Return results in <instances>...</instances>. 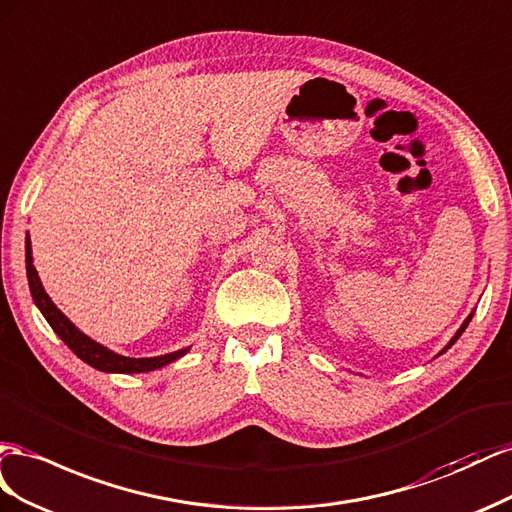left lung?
I'll return each mask as SVG.
<instances>
[{
  "instance_id": "1",
  "label": "left lung",
  "mask_w": 512,
  "mask_h": 512,
  "mask_svg": "<svg viewBox=\"0 0 512 512\" xmlns=\"http://www.w3.org/2000/svg\"><path fill=\"white\" fill-rule=\"evenodd\" d=\"M472 317H474V311H472V313H470V315H467V317H465V321H463V324H461V328H459V330H457V332H455V337H452V339H450V341H448V345H446V347H444V349H442V352H440V354H437V356H442V354H444V352H446V349H450V347H452V345H455V343H457V339H459V337H461V334H463V330H465V328H467V324H470V321H472Z\"/></svg>"
}]
</instances>
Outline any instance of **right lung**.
<instances>
[{"label": "right lung", "mask_w": 512, "mask_h": 512, "mask_svg": "<svg viewBox=\"0 0 512 512\" xmlns=\"http://www.w3.org/2000/svg\"><path fill=\"white\" fill-rule=\"evenodd\" d=\"M25 268H27V281H29V291H32V298L40 309V313L45 315V319L49 321V326L53 328V332L72 349V354H77L85 364H90V367H94L98 371H105V373H145V371H154V369H160V367H167L169 362L182 358L188 352V349H191V347H184V349H178V352H171V354H165V356H154V358H130V356L115 354V352H111L109 347L100 345L94 339L87 337V334H83L53 304V300L49 298L45 287H42L40 276L34 268L32 240H29V233L25 236Z\"/></svg>", "instance_id": "obj_1"}]
</instances>
